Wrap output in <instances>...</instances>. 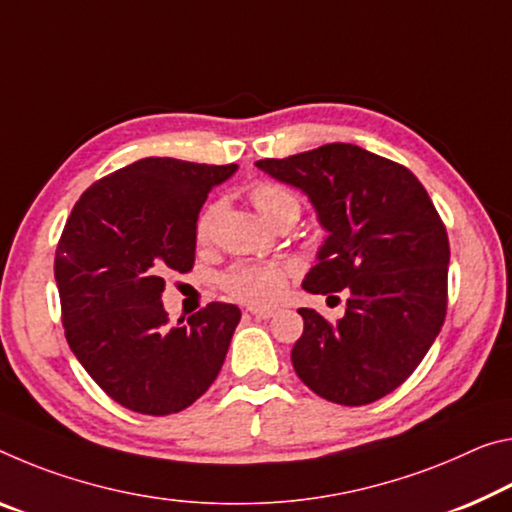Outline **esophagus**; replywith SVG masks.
<instances>
[{
    "instance_id": "esophagus-1",
    "label": "esophagus",
    "mask_w": 512,
    "mask_h": 512,
    "mask_svg": "<svg viewBox=\"0 0 512 512\" xmlns=\"http://www.w3.org/2000/svg\"><path fill=\"white\" fill-rule=\"evenodd\" d=\"M250 316H255V319H262V321H266V319H271V316L275 314V310L273 307H248L246 310Z\"/></svg>"
}]
</instances>
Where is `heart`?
Wrapping results in <instances>:
<instances>
[{"instance_id": "heart-1", "label": "heart", "mask_w": 512, "mask_h": 512, "mask_svg": "<svg viewBox=\"0 0 512 512\" xmlns=\"http://www.w3.org/2000/svg\"><path fill=\"white\" fill-rule=\"evenodd\" d=\"M250 196H253L257 212L262 214L269 223H273L275 218H280L282 214L300 212V202L296 198V193L282 184L262 182L255 186ZM212 221H214V209H207V212L198 218V225H196L198 239L207 237ZM218 282H221L225 294L241 300V303L264 305L278 298L280 291L285 289L287 266L273 264V262H237L227 271H223Z\"/></svg>"}]
</instances>
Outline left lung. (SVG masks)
Listing matches in <instances>:
<instances>
[{"instance_id": "8db88e82", "label": "left lung", "mask_w": 512, "mask_h": 512, "mask_svg": "<svg viewBox=\"0 0 512 512\" xmlns=\"http://www.w3.org/2000/svg\"><path fill=\"white\" fill-rule=\"evenodd\" d=\"M255 166L303 191L328 232L303 289L348 296L337 323L298 310L305 321L291 351L298 378L339 405L383 399L442 330L449 239L440 214L408 168L353 143Z\"/></svg>"}]
</instances>
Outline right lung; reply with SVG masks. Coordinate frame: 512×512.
I'll return each instance as SVG.
<instances>
[{
    "label": "right lung",
    "mask_w": 512,
    "mask_h": 512,
    "mask_svg": "<svg viewBox=\"0 0 512 512\" xmlns=\"http://www.w3.org/2000/svg\"><path fill=\"white\" fill-rule=\"evenodd\" d=\"M148 157L81 193L56 246L54 278L66 339L113 401L164 417L200 399L221 371L237 305L209 303L168 323V273L196 262V223L207 193L237 173Z\"/></svg>",
    "instance_id": "obj_1"
}]
</instances>
